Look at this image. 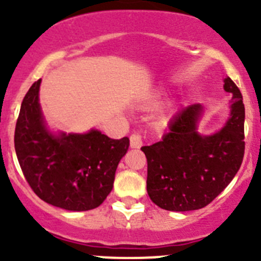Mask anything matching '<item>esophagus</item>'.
Segmentation results:
<instances>
[{
  "label": "esophagus",
  "mask_w": 261,
  "mask_h": 261,
  "mask_svg": "<svg viewBox=\"0 0 261 261\" xmlns=\"http://www.w3.org/2000/svg\"><path fill=\"white\" fill-rule=\"evenodd\" d=\"M143 145V140H141V136L139 134H133L130 136V146L133 149H139Z\"/></svg>",
  "instance_id": "1"
}]
</instances>
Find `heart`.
<instances>
[{
	"label": "heart",
	"instance_id": "obj_1",
	"mask_svg": "<svg viewBox=\"0 0 261 261\" xmlns=\"http://www.w3.org/2000/svg\"><path fill=\"white\" fill-rule=\"evenodd\" d=\"M161 95H162V92L153 93V94H151L150 97L146 98V99L144 100L141 105H143L144 107H151V106H154V105H156V103H158V100L161 99ZM171 116H172V110L162 111V112L158 115V117H156V120H158L159 123L164 125V123L168 122L169 118H171Z\"/></svg>",
	"mask_w": 261,
	"mask_h": 261
}]
</instances>
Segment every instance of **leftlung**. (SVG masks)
<instances>
[{
  "mask_svg": "<svg viewBox=\"0 0 261 261\" xmlns=\"http://www.w3.org/2000/svg\"><path fill=\"white\" fill-rule=\"evenodd\" d=\"M224 90L232 94L231 113L223 127L201 135L198 123L201 105L179 111L163 139L143 146L148 161L146 190L159 208L171 212L201 209L228 186L236 176L245 153V106L237 85L224 79Z\"/></svg>",
  "mask_w": 261,
  "mask_h": 261,
  "instance_id": "8db88e82",
  "label": "left lung"
}]
</instances>
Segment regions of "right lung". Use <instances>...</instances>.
<instances>
[{"instance_id": "add662e5", "label": "right lung", "mask_w": 261, "mask_h": 261, "mask_svg": "<svg viewBox=\"0 0 261 261\" xmlns=\"http://www.w3.org/2000/svg\"><path fill=\"white\" fill-rule=\"evenodd\" d=\"M38 80L22 99L15 127V150L33 191L45 203L71 212L99 206L113 187L115 173L130 140L49 130L39 105Z\"/></svg>"}]
</instances>
